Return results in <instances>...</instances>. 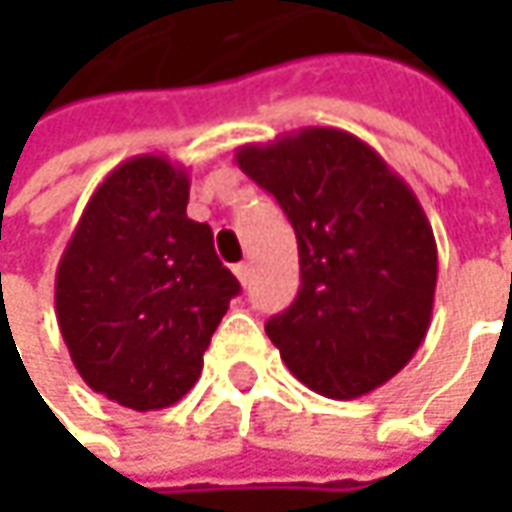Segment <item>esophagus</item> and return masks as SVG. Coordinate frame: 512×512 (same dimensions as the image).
I'll return each instance as SVG.
<instances>
[{
	"mask_svg": "<svg viewBox=\"0 0 512 512\" xmlns=\"http://www.w3.org/2000/svg\"><path fill=\"white\" fill-rule=\"evenodd\" d=\"M233 273H236V279L247 287V282H250V265H247V262H239V265L233 267Z\"/></svg>",
	"mask_w": 512,
	"mask_h": 512,
	"instance_id": "esophagus-1",
	"label": "esophagus"
}]
</instances>
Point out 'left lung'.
Here are the masks:
<instances>
[{"label": "left lung", "mask_w": 512, "mask_h": 512, "mask_svg": "<svg viewBox=\"0 0 512 512\" xmlns=\"http://www.w3.org/2000/svg\"><path fill=\"white\" fill-rule=\"evenodd\" d=\"M236 165L276 196L296 230L302 285L265 325L287 370L330 399L390 382L427 336L439 276L416 193L339 128L242 145Z\"/></svg>", "instance_id": "8db88e82"}]
</instances>
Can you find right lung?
I'll use <instances>...</instances> for the list:
<instances>
[{
  "mask_svg": "<svg viewBox=\"0 0 512 512\" xmlns=\"http://www.w3.org/2000/svg\"><path fill=\"white\" fill-rule=\"evenodd\" d=\"M182 165L142 153L102 179L56 267V322L90 390L148 413L196 384L239 293L205 222L187 219Z\"/></svg>",
  "mask_w": 512,
  "mask_h": 512,
  "instance_id": "1",
  "label": "right lung"
}]
</instances>
